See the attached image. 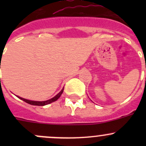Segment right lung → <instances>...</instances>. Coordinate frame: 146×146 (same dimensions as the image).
I'll list each match as a JSON object with an SVG mask.
<instances>
[{
    "label": "right lung",
    "instance_id": "right-lung-1",
    "mask_svg": "<svg viewBox=\"0 0 146 146\" xmlns=\"http://www.w3.org/2000/svg\"><path fill=\"white\" fill-rule=\"evenodd\" d=\"M64 88H63V89L61 90V92H58V93L57 94V95H56V96H54V98H51V99L48 100H46V101H33V100H29L24 99V98H20V97H19V96H17V97L19 98V99L22 100H23L24 102H25L28 103V104H31V105L44 106V105H46V104H50V103H52V102H54L56 101L57 100H58V98H59L60 97H61V94H62L63 92H64Z\"/></svg>",
    "mask_w": 146,
    "mask_h": 146
}]
</instances>
